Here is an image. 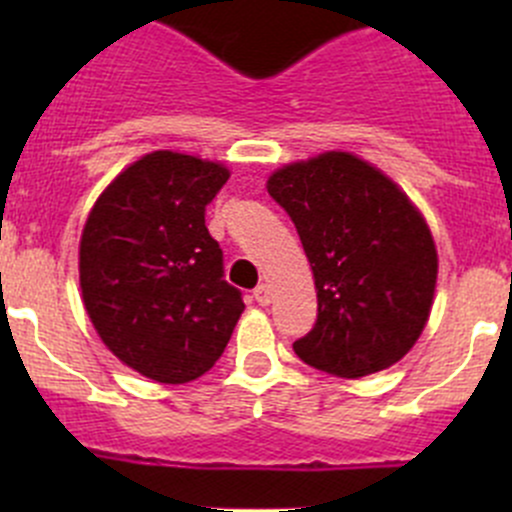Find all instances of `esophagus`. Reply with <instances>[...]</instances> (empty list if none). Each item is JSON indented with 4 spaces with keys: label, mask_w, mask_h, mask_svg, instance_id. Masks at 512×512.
<instances>
[{
    "label": "esophagus",
    "mask_w": 512,
    "mask_h": 512,
    "mask_svg": "<svg viewBox=\"0 0 512 512\" xmlns=\"http://www.w3.org/2000/svg\"><path fill=\"white\" fill-rule=\"evenodd\" d=\"M252 297H255V302L260 304V307H267V304L272 302V289H270V285H257L255 292H252Z\"/></svg>",
    "instance_id": "1"
}]
</instances>
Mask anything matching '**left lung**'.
<instances>
[{
    "label": "left lung",
    "instance_id": "8db88e82",
    "mask_svg": "<svg viewBox=\"0 0 512 512\" xmlns=\"http://www.w3.org/2000/svg\"><path fill=\"white\" fill-rule=\"evenodd\" d=\"M267 193L297 227L317 287V322L294 342L299 359L359 379L409 354L431 314L438 255L399 185L329 151L272 173Z\"/></svg>",
    "mask_w": 512,
    "mask_h": 512
}]
</instances>
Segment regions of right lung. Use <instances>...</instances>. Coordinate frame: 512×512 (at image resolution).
<instances>
[{"label": "right lung", "instance_id": "1", "mask_svg": "<svg viewBox=\"0 0 512 512\" xmlns=\"http://www.w3.org/2000/svg\"><path fill=\"white\" fill-rule=\"evenodd\" d=\"M227 178L213 160L148 153L103 190L84 225L86 312L123 364L160 384L213 369L245 309L205 225Z\"/></svg>", "mask_w": 512, "mask_h": 512}]
</instances>
